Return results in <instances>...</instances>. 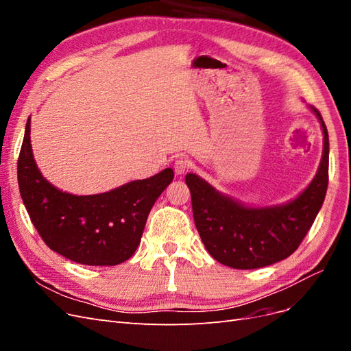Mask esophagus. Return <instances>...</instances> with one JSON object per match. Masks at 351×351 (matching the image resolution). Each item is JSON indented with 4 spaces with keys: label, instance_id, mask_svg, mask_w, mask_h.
<instances>
[{
    "label": "esophagus",
    "instance_id": "34e87169",
    "mask_svg": "<svg viewBox=\"0 0 351 351\" xmlns=\"http://www.w3.org/2000/svg\"><path fill=\"white\" fill-rule=\"evenodd\" d=\"M189 167H190V162L187 161L186 158H183V156H180V158H177L176 159V162H174V171H176V174H184L187 169H189Z\"/></svg>",
    "mask_w": 351,
    "mask_h": 351
}]
</instances>
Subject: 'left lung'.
I'll return each instance as SVG.
<instances>
[{"label": "left lung", "mask_w": 351, "mask_h": 351, "mask_svg": "<svg viewBox=\"0 0 351 351\" xmlns=\"http://www.w3.org/2000/svg\"><path fill=\"white\" fill-rule=\"evenodd\" d=\"M324 130L319 169L304 192L289 204L247 208L209 186L196 174L186 176L195 224L215 261L234 269H256L289 258L306 237L328 189L329 141L321 112L312 108Z\"/></svg>", "instance_id": "obj_1"}]
</instances>
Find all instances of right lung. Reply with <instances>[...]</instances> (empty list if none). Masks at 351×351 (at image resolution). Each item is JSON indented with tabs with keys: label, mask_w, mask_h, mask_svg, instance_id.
<instances>
[{
	"label": "right lung",
	"mask_w": 351,
	"mask_h": 351,
	"mask_svg": "<svg viewBox=\"0 0 351 351\" xmlns=\"http://www.w3.org/2000/svg\"><path fill=\"white\" fill-rule=\"evenodd\" d=\"M173 178V169L167 168L107 193L76 196L61 192L42 177L35 164L27 119L17 161L20 195L47 246L73 262L112 267L132 258L155 200Z\"/></svg>",
	"instance_id": "right-lung-1"
}]
</instances>
